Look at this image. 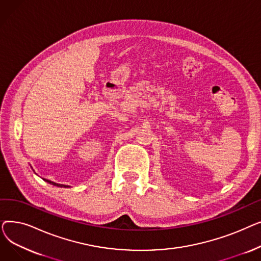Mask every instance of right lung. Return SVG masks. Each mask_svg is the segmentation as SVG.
Masks as SVG:
<instances>
[{
  "label": "right lung",
  "instance_id": "add662e5",
  "mask_svg": "<svg viewBox=\"0 0 261 261\" xmlns=\"http://www.w3.org/2000/svg\"><path fill=\"white\" fill-rule=\"evenodd\" d=\"M47 182H48L49 184H51V185L58 186V187H70V186H67V185H63V184H57V183H55V182H50L49 180H47Z\"/></svg>",
  "mask_w": 261,
  "mask_h": 261
}]
</instances>
